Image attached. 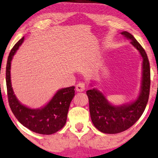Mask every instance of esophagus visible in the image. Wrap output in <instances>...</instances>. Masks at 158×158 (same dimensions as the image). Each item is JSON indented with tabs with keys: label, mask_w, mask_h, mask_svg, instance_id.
Wrapping results in <instances>:
<instances>
[{
	"label": "esophagus",
	"mask_w": 158,
	"mask_h": 158,
	"mask_svg": "<svg viewBox=\"0 0 158 158\" xmlns=\"http://www.w3.org/2000/svg\"><path fill=\"white\" fill-rule=\"evenodd\" d=\"M76 89H77V92H83L85 91V84L84 82H79L77 84V86H76Z\"/></svg>",
	"instance_id": "1"
}]
</instances>
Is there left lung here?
<instances>
[{"label": "left lung", "mask_w": 158, "mask_h": 158, "mask_svg": "<svg viewBox=\"0 0 158 158\" xmlns=\"http://www.w3.org/2000/svg\"><path fill=\"white\" fill-rule=\"evenodd\" d=\"M121 35L131 40V43L140 52L142 61V81L140 95L129 105L114 106L95 89L87 91L90 116L97 129L105 134H118L132 127L139 119L148 104L150 89V67L148 55L134 36L127 31Z\"/></svg>", "instance_id": "8db88e82"}]
</instances>
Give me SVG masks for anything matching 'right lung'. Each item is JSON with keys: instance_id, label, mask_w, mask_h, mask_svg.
<instances>
[{"instance_id": "add662e5", "label": "right lung", "mask_w": 158, "mask_h": 158, "mask_svg": "<svg viewBox=\"0 0 158 158\" xmlns=\"http://www.w3.org/2000/svg\"><path fill=\"white\" fill-rule=\"evenodd\" d=\"M23 37L15 44L8 56L6 64V79L8 103L14 115L27 129L40 134H52L64 127L71 101L74 96V87L58 90L52 100L41 109L27 108L19 102L10 83V61L16 50L24 42Z\"/></svg>"}]
</instances>
